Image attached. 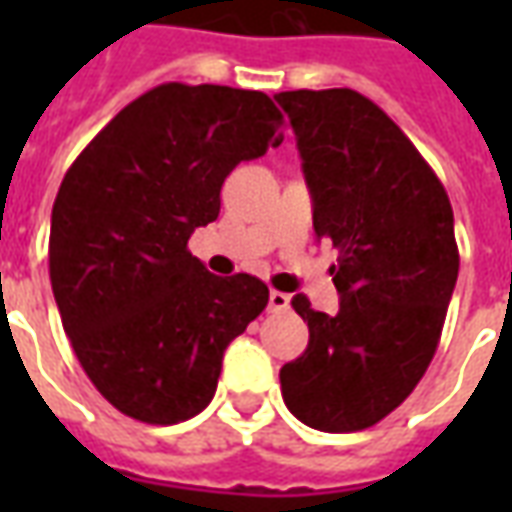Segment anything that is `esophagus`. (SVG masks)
Listing matches in <instances>:
<instances>
[{
	"instance_id": "esophagus-1",
	"label": "esophagus",
	"mask_w": 512,
	"mask_h": 512,
	"mask_svg": "<svg viewBox=\"0 0 512 512\" xmlns=\"http://www.w3.org/2000/svg\"><path fill=\"white\" fill-rule=\"evenodd\" d=\"M268 310L271 312H285L290 310V296L282 290H271L268 293Z\"/></svg>"
}]
</instances>
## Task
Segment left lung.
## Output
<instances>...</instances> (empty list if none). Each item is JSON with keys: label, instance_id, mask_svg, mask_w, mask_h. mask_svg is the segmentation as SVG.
<instances>
[{"label": "left lung", "instance_id": "obj_1", "mask_svg": "<svg viewBox=\"0 0 512 512\" xmlns=\"http://www.w3.org/2000/svg\"><path fill=\"white\" fill-rule=\"evenodd\" d=\"M290 117L312 227L337 249L340 312L293 296L307 351L279 370L290 414L326 433L373 428L406 400L439 348L458 279L447 191L392 117L356 90L274 95Z\"/></svg>", "mask_w": 512, "mask_h": 512}]
</instances>
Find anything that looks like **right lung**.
<instances>
[{"mask_svg":"<svg viewBox=\"0 0 512 512\" xmlns=\"http://www.w3.org/2000/svg\"><path fill=\"white\" fill-rule=\"evenodd\" d=\"M279 131L266 93L167 82L117 112L65 172L51 290L84 373L126 417H197L227 345L266 310V282L216 277L189 238L219 216L224 178L277 147Z\"/></svg>","mask_w":512,"mask_h":512,"instance_id":"right-lung-1","label":"right lung"}]
</instances>
